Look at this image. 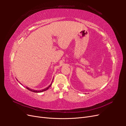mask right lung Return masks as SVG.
<instances>
[{
    "label": "right lung",
    "mask_w": 126,
    "mask_h": 126,
    "mask_svg": "<svg viewBox=\"0 0 126 126\" xmlns=\"http://www.w3.org/2000/svg\"><path fill=\"white\" fill-rule=\"evenodd\" d=\"M51 85H52V82H51V84L49 85L48 87H47V88H45V89H42V90H32V89H30L29 88H28V87H26V88L28 90H30V91H32V92H34V93H41V92H43V91H46V90H48L49 88V87H50L51 86Z\"/></svg>",
    "instance_id": "1"
}]
</instances>
